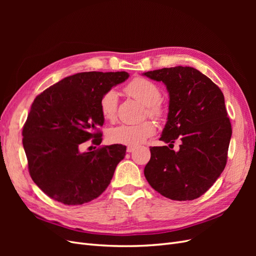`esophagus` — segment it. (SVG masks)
Returning a JSON list of instances; mask_svg holds the SVG:
<instances>
[{
	"label": "esophagus",
	"instance_id": "obj_1",
	"mask_svg": "<svg viewBox=\"0 0 256 256\" xmlns=\"http://www.w3.org/2000/svg\"><path fill=\"white\" fill-rule=\"evenodd\" d=\"M134 150H136L134 146H128L126 150H127V152H132Z\"/></svg>",
	"mask_w": 256,
	"mask_h": 256
}]
</instances>
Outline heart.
Segmentation results:
<instances>
[{"mask_svg": "<svg viewBox=\"0 0 256 256\" xmlns=\"http://www.w3.org/2000/svg\"><path fill=\"white\" fill-rule=\"evenodd\" d=\"M125 92L129 96L146 106V112L150 116L159 118L164 114V110L159 102L161 90L152 81L138 76L126 85ZM118 102V92L114 90L106 92L100 98V111L106 120H112L115 118ZM154 132H156V125L150 120H145L138 124H122L108 131L106 136L108 140L113 144L136 146L154 136Z\"/></svg>", "mask_w": 256, "mask_h": 256, "instance_id": "obj_1", "label": "heart"}]
</instances>
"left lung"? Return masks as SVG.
Instances as JSON below:
<instances>
[{
  "mask_svg": "<svg viewBox=\"0 0 256 256\" xmlns=\"http://www.w3.org/2000/svg\"><path fill=\"white\" fill-rule=\"evenodd\" d=\"M168 92V120L160 140L180 141V150L150 147L147 182L174 200L200 198L218 180L228 160L232 126L221 90L198 69L176 66L143 74Z\"/></svg>",
  "mask_w": 256,
  "mask_h": 256,
  "instance_id": "8db88e82",
  "label": "left lung"
}]
</instances>
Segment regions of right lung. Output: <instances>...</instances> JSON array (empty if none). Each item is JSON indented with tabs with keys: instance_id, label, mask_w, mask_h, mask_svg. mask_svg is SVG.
I'll return each mask as SVG.
<instances>
[{
	"instance_id": "obj_1",
	"label": "right lung",
	"mask_w": 256,
	"mask_h": 256,
	"mask_svg": "<svg viewBox=\"0 0 256 256\" xmlns=\"http://www.w3.org/2000/svg\"><path fill=\"white\" fill-rule=\"evenodd\" d=\"M128 72H79L44 90L30 106L22 130L28 172L46 194L65 205H82L110 184L126 146L80 152L92 138L99 145L104 118L100 98L128 79Z\"/></svg>"
}]
</instances>
